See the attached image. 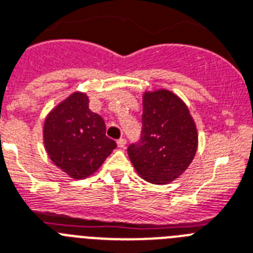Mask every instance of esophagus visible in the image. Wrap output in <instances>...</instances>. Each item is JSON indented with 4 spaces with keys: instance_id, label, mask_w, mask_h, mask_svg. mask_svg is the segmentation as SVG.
Listing matches in <instances>:
<instances>
[{
    "instance_id": "34e87169",
    "label": "esophagus",
    "mask_w": 253,
    "mask_h": 253,
    "mask_svg": "<svg viewBox=\"0 0 253 253\" xmlns=\"http://www.w3.org/2000/svg\"><path fill=\"white\" fill-rule=\"evenodd\" d=\"M117 145H118V148H125L126 146V139L121 137V139L117 140Z\"/></svg>"
}]
</instances>
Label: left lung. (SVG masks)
Masks as SVG:
<instances>
[{"instance_id":"8db88e82","label":"left lung","mask_w":253,"mask_h":253,"mask_svg":"<svg viewBox=\"0 0 253 253\" xmlns=\"http://www.w3.org/2000/svg\"><path fill=\"white\" fill-rule=\"evenodd\" d=\"M198 131L186 104L169 90L143 94V131L137 144L128 146L133 167L146 181L169 184L194 159Z\"/></svg>"}]
</instances>
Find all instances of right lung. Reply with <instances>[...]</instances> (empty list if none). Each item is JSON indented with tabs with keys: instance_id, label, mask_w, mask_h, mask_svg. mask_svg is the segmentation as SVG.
Masks as SVG:
<instances>
[{
	"instance_id": "right-lung-1",
	"label": "right lung",
	"mask_w": 253,
	"mask_h": 253,
	"mask_svg": "<svg viewBox=\"0 0 253 253\" xmlns=\"http://www.w3.org/2000/svg\"><path fill=\"white\" fill-rule=\"evenodd\" d=\"M88 96L76 91L47 114L43 144L56 167L76 180L88 177L117 148L105 135V123L88 108Z\"/></svg>"
}]
</instances>
